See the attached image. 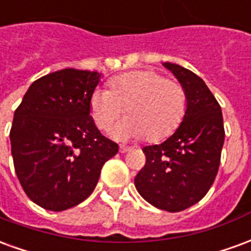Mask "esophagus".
<instances>
[{
	"instance_id": "esophagus-1",
	"label": "esophagus",
	"mask_w": 251,
	"mask_h": 251,
	"mask_svg": "<svg viewBox=\"0 0 251 251\" xmlns=\"http://www.w3.org/2000/svg\"><path fill=\"white\" fill-rule=\"evenodd\" d=\"M130 151H131L130 147H126V145H121V147H120V152L121 153H127V152H130Z\"/></svg>"
}]
</instances>
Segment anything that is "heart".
Segmentation results:
<instances>
[{
    "mask_svg": "<svg viewBox=\"0 0 251 251\" xmlns=\"http://www.w3.org/2000/svg\"><path fill=\"white\" fill-rule=\"evenodd\" d=\"M110 90H97L90 111L99 130L111 129L126 107V118L113 131L117 138L145 137L161 141L174 133L187 110L185 88L176 80L151 70L134 71L110 80Z\"/></svg>",
    "mask_w": 251,
    "mask_h": 251,
    "instance_id": "heart-1",
    "label": "heart"
}]
</instances>
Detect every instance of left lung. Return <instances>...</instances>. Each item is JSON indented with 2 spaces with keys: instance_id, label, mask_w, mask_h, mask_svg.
<instances>
[{
  "instance_id": "left-lung-1",
  "label": "left lung",
  "mask_w": 251,
  "mask_h": 251,
  "mask_svg": "<svg viewBox=\"0 0 251 251\" xmlns=\"http://www.w3.org/2000/svg\"><path fill=\"white\" fill-rule=\"evenodd\" d=\"M187 93V110L168 140L142 148L147 163L134 184L148 203L177 212L204 198L219 169L225 142L221 106L203 79L184 67L164 63Z\"/></svg>"
}]
</instances>
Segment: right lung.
Returning <instances> with one entry per match:
<instances>
[{
    "label": "right lung",
    "mask_w": 251,
    "mask_h": 251,
    "mask_svg": "<svg viewBox=\"0 0 251 251\" xmlns=\"http://www.w3.org/2000/svg\"><path fill=\"white\" fill-rule=\"evenodd\" d=\"M98 72L66 68L30 84L14 111L10 145L16 175L33 203L63 211L93 194L118 145L90 115Z\"/></svg>",
    "instance_id": "right-lung-1"
}]
</instances>
